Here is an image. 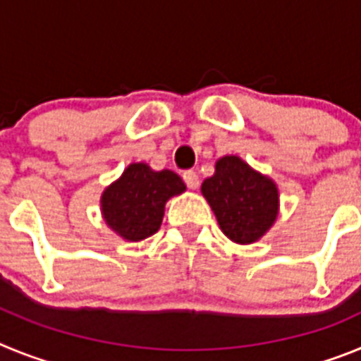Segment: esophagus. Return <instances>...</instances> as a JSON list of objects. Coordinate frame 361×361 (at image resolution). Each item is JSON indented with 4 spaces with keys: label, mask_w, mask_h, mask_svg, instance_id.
I'll return each instance as SVG.
<instances>
[{
    "label": "esophagus",
    "mask_w": 361,
    "mask_h": 361,
    "mask_svg": "<svg viewBox=\"0 0 361 361\" xmlns=\"http://www.w3.org/2000/svg\"><path fill=\"white\" fill-rule=\"evenodd\" d=\"M183 178H184V183H186V186L190 188V190H197V188H199V175H197L193 170L184 171Z\"/></svg>",
    "instance_id": "esophagus-1"
}]
</instances>
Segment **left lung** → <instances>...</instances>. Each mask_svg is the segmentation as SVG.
<instances>
[{
    "mask_svg": "<svg viewBox=\"0 0 361 361\" xmlns=\"http://www.w3.org/2000/svg\"><path fill=\"white\" fill-rule=\"evenodd\" d=\"M202 195L226 237L238 244L258 240L279 215L275 183L235 155L216 161L215 175L202 183Z\"/></svg>",
    "mask_w": 361,
    "mask_h": 361,
    "instance_id": "8db88e82",
    "label": "left lung"
}]
</instances>
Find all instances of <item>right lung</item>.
<instances>
[{
	"label": "right lung",
	"instance_id": "add662e5",
	"mask_svg": "<svg viewBox=\"0 0 361 361\" xmlns=\"http://www.w3.org/2000/svg\"><path fill=\"white\" fill-rule=\"evenodd\" d=\"M184 190L183 178L173 171H153L148 164L133 162L104 190V220L126 240H142L161 228L166 200Z\"/></svg>",
	"mask_w": 361,
	"mask_h": 361
}]
</instances>
